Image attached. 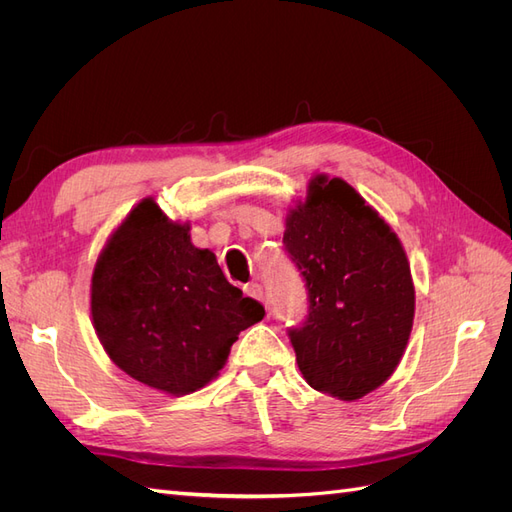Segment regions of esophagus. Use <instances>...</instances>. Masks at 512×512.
Returning <instances> with one entry per match:
<instances>
[{
    "instance_id": "1",
    "label": "esophagus",
    "mask_w": 512,
    "mask_h": 512,
    "mask_svg": "<svg viewBox=\"0 0 512 512\" xmlns=\"http://www.w3.org/2000/svg\"><path fill=\"white\" fill-rule=\"evenodd\" d=\"M243 292H245V297H252V299H256V301H262V288H260V284H256V282L245 284V286H243Z\"/></svg>"
}]
</instances>
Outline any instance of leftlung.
<instances>
[{"label":"left lung","mask_w":512,"mask_h":512,"mask_svg":"<svg viewBox=\"0 0 512 512\" xmlns=\"http://www.w3.org/2000/svg\"><path fill=\"white\" fill-rule=\"evenodd\" d=\"M284 245L309 309L290 329L303 378L342 401L391 378L408 346L414 284L404 245L344 179L316 175L286 215Z\"/></svg>","instance_id":"8db88e82"}]
</instances>
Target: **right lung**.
Masks as SVG:
<instances>
[{
    "mask_svg": "<svg viewBox=\"0 0 512 512\" xmlns=\"http://www.w3.org/2000/svg\"><path fill=\"white\" fill-rule=\"evenodd\" d=\"M265 307L232 286L211 250L143 198L98 256L91 320L102 348L126 374L166 395L203 389L226 365L241 331Z\"/></svg>",
    "mask_w": 512,
    "mask_h": 512,
    "instance_id": "right-lung-1",
    "label": "right lung"
}]
</instances>
